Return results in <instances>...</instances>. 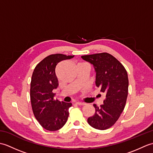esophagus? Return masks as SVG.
<instances>
[{
	"mask_svg": "<svg viewBox=\"0 0 153 153\" xmlns=\"http://www.w3.org/2000/svg\"><path fill=\"white\" fill-rule=\"evenodd\" d=\"M76 104H77V105H79V106H83V105H85V103H84V102H77Z\"/></svg>",
	"mask_w": 153,
	"mask_h": 153,
	"instance_id": "34e87169",
	"label": "esophagus"
}]
</instances>
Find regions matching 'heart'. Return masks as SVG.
Segmentation results:
<instances>
[{"mask_svg":"<svg viewBox=\"0 0 153 153\" xmlns=\"http://www.w3.org/2000/svg\"><path fill=\"white\" fill-rule=\"evenodd\" d=\"M82 64H83V63H82Z\"/></svg>","mask_w":153,"mask_h":153,"instance_id":"b5f03b06","label":"heart"}]
</instances>
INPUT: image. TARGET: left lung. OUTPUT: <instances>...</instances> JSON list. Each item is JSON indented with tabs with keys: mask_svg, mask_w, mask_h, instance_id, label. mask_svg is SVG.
Instances as JSON below:
<instances>
[{
	"mask_svg": "<svg viewBox=\"0 0 153 153\" xmlns=\"http://www.w3.org/2000/svg\"><path fill=\"white\" fill-rule=\"evenodd\" d=\"M82 58L93 65L96 71L95 83L106 98L100 107L93 105L95 114L87 119L93 128L105 130L116 122L123 112L128 94L129 81L123 65L107 53L84 55Z\"/></svg>",
	"mask_w": 153,
	"mask_h": 153,
	"instance_id": "left-lung-1",
	"label": "left lung"
}]
</instances>
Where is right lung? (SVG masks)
Instances as JSON below:
<instances>
[{
    "instance_id": "right-lung-1",
    "label": "right lung",
    "mask_w": 153,
    "mask_h": 153,
    "mask_svg": "<svg viewBox=\"0 0 153 153\" xmlns=\"http://www.w3.org/2000/svg\"><path fill=\"white\" fill-rule=\"evenodd\" d=\"M74 56L62 54L49 55L37 65L32 74L30 87L32 110L35 118L47 130H58L68 120V109L71 103L55 100L53 91L58 86L55 73L57 64Z\"/></svg>"
}]
</instances>
